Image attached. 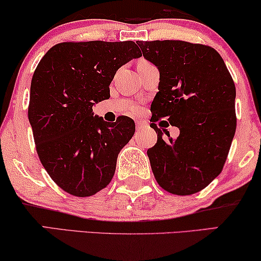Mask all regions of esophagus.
<instances>
[{
	"label": "esophagus",
	"mask_w": 261,
	"mask_h": 261,
	"mask_svg": "<svg viewBox=\"0 0 261 261\" xmlns=\"http://www.w3.org/2000/svg\"><path fill=\"white\" fill-rule=\"evenodd\" d=\"M147 124L145 123V122H141V121H137V129L138 130H141V129H144L145 127H146Z\"/></svg>",
	"instance_id": "1"
}]
</instances>
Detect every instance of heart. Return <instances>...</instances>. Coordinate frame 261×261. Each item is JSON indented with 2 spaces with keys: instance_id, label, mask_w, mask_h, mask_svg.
Segmentation results:
<instances>
[{
  "instance_id": "b5f03b06",
  "label": "heart",
  "mask_w": 261,
  "mask_h": 261,
  "mask_svg": "<svg viewBox=\"0 0 261 261\" xmlns=\"http://www.w3.org/2000/svg\"><path fill=\"white\" fill-rule=\"evenodd\" d=\"M146 63H150V62H147V61H140V63L139 64H146Z\"/></svg>"
}]
</instances>
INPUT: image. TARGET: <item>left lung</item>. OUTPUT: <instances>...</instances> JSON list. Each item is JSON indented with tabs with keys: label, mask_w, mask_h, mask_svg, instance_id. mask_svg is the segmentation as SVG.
Masks as SVG:
<instances>
[{
	"label": "left lung",
	"mask_w": 261,
	"mask_h": 261,
	"mask_svg": "<svg viewBox=\"0 0 261 261\" xmlns=\"http://www.w3.org/2000/svg\"><path fill=\"white\" fill-rule=\"evenodd\" d=\"M137 44L161 74L151 104L157 143L147 150L154 178L171 194H194L221 174L228 157L236 130L234 80L208 45L184 40ZM161 118L180 129L176 141L165 131L169 140L161 138L163 130L154 123Z\"/></svg>",
	"instance_id": "obj_1"
}]
</instances>
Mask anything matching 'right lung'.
Instances as JSON below:
<instances>
[{"mask_svg":"<svg viewBox=\"0 0 261 261\" xmlns=\"http://www.w3.org/2000/svg\"><path fill=\"white\" fill-rule=\"evenodd\" d=\"M141 53L126 42H63L33 73L29 104L36 150L53 181L74 197H91L110 184L117 155L135 132L130 117L106 122L94 103L110 98L116 70Z\"/></svg>","mask_w":261,"mask_h":261,"instance_id":"right-lung-1","label":"right lung"}]
</instances>
